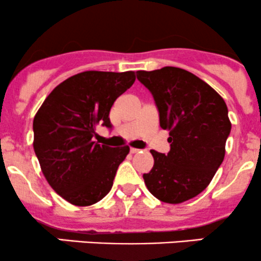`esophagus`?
<instances>
[{"instance_id":"34e87169","label":"esophagus","mask_w":261,"mask_h":261,"mask_svg":"<svg viewBox=\"0 0 261 261\" xmlns=\"http://www.w3.org/2000/svg\"><path fill=\"white\" fill-rule=\"evenodd\" d=\"M130 152H131V153H139L140 149H139V148H134V147H131V148H130Z\"/></svg>"}]
</instances>
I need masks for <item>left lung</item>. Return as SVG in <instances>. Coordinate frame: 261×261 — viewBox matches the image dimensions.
<instances>
[{"label":"left lung","instance_id":"8db88e82","mask_svg":"<svg viewBox=\"0 0 261 261\" xmlns=\"http://www.w3.org/2000/svg\"><path fill=\"white\" fill-rule=\"evenodd\" d=\"M137 80L153 95L170 143L167 154L151 149L154 164L143 180L161 201H188L208 187L223 162L228 109L211 86L182 68L137 71Z\"/></svg>","mask_w":261,"mask_h":261}]
</instances>
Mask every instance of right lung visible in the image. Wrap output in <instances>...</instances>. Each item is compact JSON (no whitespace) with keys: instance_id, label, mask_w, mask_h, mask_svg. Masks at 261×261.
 I'll use <instances>...</instances> for the list:
<instances>
[{"instance_id":"obj_1","label":"right lung","mask_w":261,"mask_h":261,"mask_svg":"<svg viewBox=\"0 0 261 261\" xmlns=\"http://www.w3.org/2000/svg\"><path fill=\"white\" fill-rule=\"evenodd\" d=\"M134 71H85L53 89L33 121L41 172L56 193L74 206L100 201L113 187L128 146L109 147L93 141L98 125L110 127L116 98L134 85Z\"/></svg>"}]
</instances>
